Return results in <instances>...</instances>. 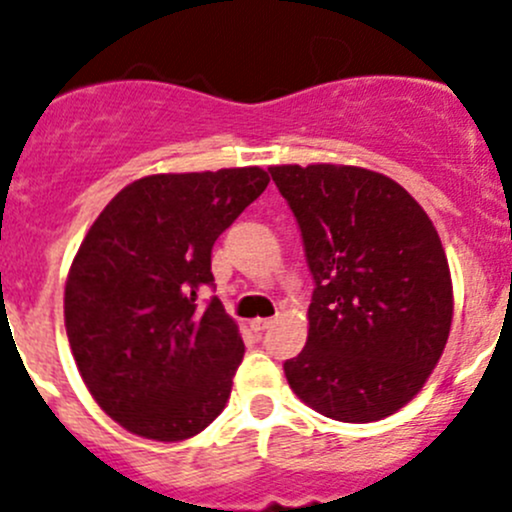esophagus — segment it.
Wrapping results in <instances>:
<instances>
[{
    "label": "esophagus",
    "mask_w": 512,
    "mask_h": 512,
    "mask_svg": "<svg viewBox=\"0 0 512 512\" xmlns=\"http://www.w3.org/2000/svg\"><path fill=\"white\" fill-rule=\"evenodd\" d=\"M271 325H273L271 318H256V320H251V330H254V333H266V330L271 328Z\"/></svg>",
    "instance_id": "esophagus-1"
}]
</instances>
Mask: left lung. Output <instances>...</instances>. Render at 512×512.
I'll return each mask as SVG.
<instances>
[{
  "label": "left lung",
  "mask_w": 512,
  "mask_h": 512,
  "mask_svg": "<svg viewBox=\"0 0 512 512\" xmlns=\"http://www.w3.org/2000/svg\"><path fill=\"white\" fill-rule=\"evenodd\" d=\"M313 276L308 342L283 362L315 412L384 419L424 387L449 340L451 273L424 209L402 184L337 165L268 167Z\"/></svg>",
  "instance_id": "obj_1"
}]
</instances>
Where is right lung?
I'll list each match as a JSON object with an SVG mask.
<instances>
[{"instance_id":"right-lung-1","label":"right lung","mask_w":512,"mask_h":512,"mask_svg":"<svg viewBox=\"0 0 512 512\" xmlns=\"http://www.w3.org/2000/svg\"><path fill=\"white\" fill-rule=\"evenodd\" d=\"M268 182L261 167L142 177L88 229L66 333L93 399L133 434L182 441L224 409L244 342L217 295H197L214 288V241Z\"/></svg>"}]
</instances>
